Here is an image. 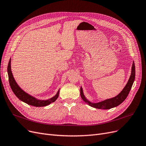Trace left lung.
I'll list each match as a JSON object with an SVG mask.
<instances>
[{"instance_id":"8db88e82","label":"left lung","mask_w":146,"mask_h":146,"mask_svg":"<svg viewBox=\"0 0 146 146\" xmlns=\"http://www.w3.org/2000/svg\"><path fill=\"white\" fill-rule=\"evenodd\" d=\"M135 63L134 62L132 63V66L131 69V74L130 75V77L128 80V81L123 89L121 91V92L117 95L116 96L113 97L112 98L107 99L104 101H102L101 102H99L97 103H93L89 101L86 98V96L84 95V93L83 91L82 87H81L80 88V95L82 100L89 106L98 108V109H103V110H107V109H111L112 108L115 107L120 104L123 102L127 98L128 94L131 89V87L133 85V83L135 80Z\"/></svg>"}]
</instances>
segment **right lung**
<instances>
[{"mask_svg":"<svg viewBox=\"0 0 146 146\" xmlns=\"http://www.w3.org/2000/svg\"><path fill=\"white\" fill-rule=\"evenodd\" d=\"M11 59H10L8 65V74L9 78V83L11 89H12L15 96L18 98L20 100L32 106L45 107L51 104L52 102H54L57 100L59 95V90H58L55 96L46 100H38L36 98L32 96V95H30L26 92H25L24 90H22L20 87V86L17 84L13 77L12 71H11Z\"/></svg>","mask_w":146,"mask_h":146,"instance_id":"obj_1","label":"right lung"}]
</instances>
